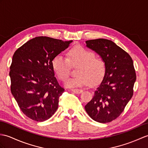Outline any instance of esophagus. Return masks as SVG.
Instances as JSON below:
<instances>
[{"mask_svg": "<svg viewBox=\"0 0 148 148\" xmlns=\"http://www.w3.org/2000/svg\"><path fill=\"white\" fill-rule=\"evenodd\" d=\"M71 91L75 94H80L82 92V90H80V89H72Z\"/></svg>", "mask_w": 148, "mask_h": 148, "instance_id": "1", "label": "esophagus"}]
</instances>
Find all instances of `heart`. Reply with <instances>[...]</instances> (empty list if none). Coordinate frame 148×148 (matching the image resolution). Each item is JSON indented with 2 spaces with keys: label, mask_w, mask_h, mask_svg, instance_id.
<instances>
[{
  "label": "heart",
  "mask_w": 148,
  "mask_h": 148,
  "mask_svg": "<svg viewBox=\"0 0 148 148\" xmlns=\"http://www.w3.org/2000/svg\"><path fill=\"white\" fill-rule=\"evenodd\" d=\"M71 65L77 67L75 74L77 75L68 79L65 86L68 88L81 87L97 83L103 77L105 73V63L100 57L86 48L78 45L72 49L68 58L62 54H58L51 63L55 74L61 81L66 80L71 71Z\"/></svg>",
  "instance_id": "b5f03b06"
}]
</instances>
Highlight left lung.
Wrapping results in <instances>:
<instances>
[{
  "label": "left lung",
  "instance_id": "left-lung-1",
  "mask_svg": "<svg viewBox=\"0 0 148 148\" xmlns=\"http://www.w3.org/2000/svg\"><path fill=\"white\" fill-rule=\"evenodd\" d=\"M105 63V73L85 106L90 117L100 123L112 122L120 116L133 95L136 74L133 60L128 53L112 41L99 38L86 41Z\"/></svg>",
  "mask_w": 148,
  "mask_h": 148
}]
</instances>
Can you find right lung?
Returning <instances> with one entry per match:
<instances>
[{
  "instance_id": "obj_1",
  "label": "right lung",
  "mask_w": 148,
  "mask_h": 148,
  "mask_svg": "<svg viewBox=\"0 0 148 148\" xmlns=\"http://www.w3.org/2000/svg\"><path fill=\"white\" fill-rule=\"evenodd\" d=\"M72 42L38 36L13 55L9 72L11 91L21 110L33 121H47L58 108L64 89L55 77L51 63Z\"/></svg>"
}]
</instances>
